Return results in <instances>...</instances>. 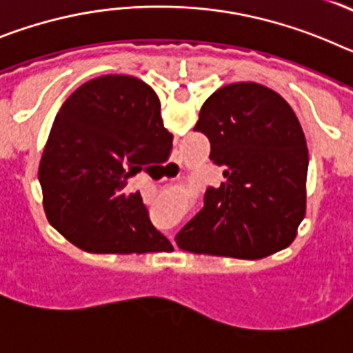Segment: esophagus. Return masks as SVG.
<instances>
[{"label":"esophagus","mask_w":353,"mask_h":353,"mask_svg":"<svg viewBox=\"0 0 353 353\" xmlns=\"http://www.w3.org/2000/svg\"><path fill=\"white\" fill-rule=\"evenodd\" d=\"M170 166H173V168H179V166H176V164H174V162H171Z\"/></svg>","instance_id":"1"}]
</instances>
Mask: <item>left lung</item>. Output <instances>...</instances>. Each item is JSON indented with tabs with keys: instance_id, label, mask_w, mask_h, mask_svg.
<instances>
[{
	"instance_id": "left-lung-1",
	"label": "left lung",
	"mask_w": 353,
	"mask_h": 353,
	"mask_svg": "<svg viewBox=\"0 0 353 353\" xmlns=\"http://www.w3.org/2000/svg\"><path fill=\"white\" fill-rule=\"evenodd\" d=\"M194 130L210 141L224 182L205 191L176 245L244 260L288 248L305 215L307 176V145L288 102L263 84H228L205 101Z\"/></svg>"
}]
</instances>
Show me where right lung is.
<instances>
[{
    "instance_id": "add662e5",
    "label": "right lung",
    "mask_w": 353,
    "mask_h": 353,
    "mask_svg": "<svg viewBox=\"0 0 353 353\" xmlns=\"http://www.w3.org/2000/svg\"><path fill=\"white\" fill-rule=\"evenodd\" d=\"M171 141L159 97L141 79L114 74L84 83L56 114L40 159L48 221L90 252L170 251L127 183L170 155Z\"/></svg>"
}]
</instances>
